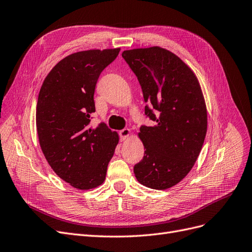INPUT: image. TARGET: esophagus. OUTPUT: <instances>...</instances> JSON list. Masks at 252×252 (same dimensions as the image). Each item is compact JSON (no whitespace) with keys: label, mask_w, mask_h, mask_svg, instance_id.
<instances>
[{"label":"esophagus","mask_w":252,"mask_h":252,"mask_svg":"<svg viewBox=\"0 0 252 252\" xmlns=\"http://www.w3.org/2000/svg\"><path fill=\"white\" fill-rule=\"evenodd\" d=\"M129 134H131V131H129L128 128L120 129V131H119V137H120V140H121V141L126 140V139L129 136Z\"/></svg>","instance_id":"esophagus-1"}]
</instances>
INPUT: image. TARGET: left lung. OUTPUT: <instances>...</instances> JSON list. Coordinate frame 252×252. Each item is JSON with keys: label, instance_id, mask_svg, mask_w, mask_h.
Masks as SVG:
<instances>
[{"label": "left lung", "instance_id": "1", "mask_svg": "<svg viewBox=\"0 0 252 252\" xmlns=\"http://www.w3.org/2000/svg\"><path fill=\"white\" fill-rule=\"evenodd\" d=\"M140 83L144 113L156 124L141 126L143 159L134 166L137 181L165 190L187 175L206 138L208 115L198 80L178 56L160 46L124 51Z\"/></svg>", "mask_w": 252, "mask_h": 252}]
</instances>
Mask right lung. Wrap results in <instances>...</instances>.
Here are the masks:
<instances>
[{"label": "right lung", "instance_id": "1", "mask_svg": "<svg viewBox=\"0 0 252 252\" xmlns=\"http://www.w3.org/2000/svg\"><path fill=\"white\" fill-rule=\"evenodd\" d=\"M119 51L90 50L67 56L49 72L39 91L36 126L41 151L56 174L80 190L104 183L119 140L104 123L89 126L99 74Z\"/></svg>", "mask_w": 252, "mask_h": 252}]
</instances>
